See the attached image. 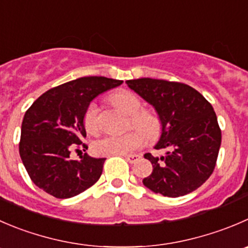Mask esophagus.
Segmentation results:
<instances>
[{"label":"esophagus","mask_w":248,"mask_h":248,"mask_svg":"<svg viewBox=\"0 0 248 248\" xmlns=\"http://www.w3.org/2000/svg\"><path fill=\"white\" fill-rule=\"evenodd\" d=\"M139 157H140V156L136 155V154H133V155H124V158H126L129 163H134L137 160H139Z\"/></svg>","instance_id":"34e87169"}]
</instances>
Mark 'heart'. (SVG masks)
I'll return each mask as SVG.
<instances>
[{"label":"heart","instance_id":"b5f03b06","mask_svg":"<svg viewBox=\"0 0 248 248\" xmlns=\"http://www.w3.org/2000/svg\"><path fill=\"white\" fill-rule=\"evenodd\" d=\"M114 103L124 114L131 116L132 126L139 131H132L122 136H105L93 144V150L97 155H128L145 144V135L149 139H155L160 136L161 122L155 114L150 111H140L141 102L134 93L119 92L114 95ZM99 107L97 102H92L83 115V124L87 132L97 133L99 129Z\"/></svg>","mask_w":248,"mask_h":248}]
</instances>
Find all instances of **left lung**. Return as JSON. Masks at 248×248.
<instances>
[{
	"label": "left lung",
	"mask_w": 248,
	"mask_h": 248,
	"mask_svg": "<svg viewBox=\"0 0 248 248\" xmlns=\"http://www.w3.org/2000/svg\"><path fill=\"white\" fill-rule=\"evenodd\" d=\"M128 87L155 108L161 122L155 149L161 157L145 154L153 172L143 184L156 194L178 198L196 190L212 174L222 132L212 105L190 86L156 78L126 81Z\"/></svg>",
	"instance_id": "8db88e82"
}]
</instances>
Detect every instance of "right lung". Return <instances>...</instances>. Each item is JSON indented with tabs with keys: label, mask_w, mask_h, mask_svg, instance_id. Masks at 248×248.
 <instances>
[{
	"label": "right lung",
	"mask_w": 248,
	"mask_h": 248,
	"mask_svg": "<svg viewBox=\"0 0 248 248\" xmlns=\"http://www.w3.org/2000/svg\"><path fill=\"white\" fill-rule=\"evenodd\" d=\"M124 81L88 76L69 81L43 93L24 115L19 154L36 186L57 199L83 193L99 179L105 158L71 160L70 153L86 138L83 115L100 93Z\"/></svg>",
	"instance_id": "obj_1"
}]
</instances>
